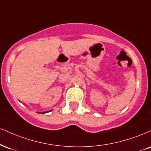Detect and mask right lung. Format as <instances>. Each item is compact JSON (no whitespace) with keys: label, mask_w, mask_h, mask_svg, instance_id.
I'll return each mask as SVG.
<instances>
[{"label":"right lung","mask_w":151,"mask_h":151,"mask_svg":"<svg viewBox=\"0 0 151 151\" xmlns=\"http://www.w3.org/2000/svg\"><path fill=\"white\" fill-rule=\"evenodd\" d=\"M50 111H52V110H49V111H46V112H38V113H39V114H44V113H47V112H49Z\"/></svg>","instance_id":"add662e5"}]
</instances>
